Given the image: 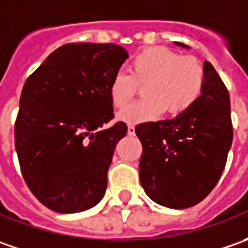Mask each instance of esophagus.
Wrapping results in <instances>:
<instances>
[{
  "label": "esophagus",
  "mask_w": 248,
  "mask_h": 248,
  "mask_svg": "<svg viewBox=\"0 0 248 248\" xmlns=\"http://www.w3.org/2000/svg\"><path fill=\"white\" fill-rule=\"evenodd\" d=\"M134 133H136L134 126H133V124H129V126H127V134H129V136H134Z\"/></svg>",
  "instance_id": "1"
}]
</instances>
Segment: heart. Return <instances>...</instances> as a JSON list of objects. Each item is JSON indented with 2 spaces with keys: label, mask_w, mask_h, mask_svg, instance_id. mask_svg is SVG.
Returning a JSON list of instances; mask_svg holds the SVG:
<instances>
[{
  "label": "heart",
  "mask_w": 248,
  "mask_h": 248,
  "mask_svg": "<svg viewBox=\"0 0 248 248\" xmlns=\"http://www.w3.org/2000/svg\"><path fill=\"white\" fill-rule=\"evenodd\" d=\"M139 86L142 96L122 109L118 118L129 124L148 122L160 116L186 112L201 97L204 86V71L198 59L181 56L165 46L141 50L129 64V74L118 71L108 82V97L115 108L124 107Z\"/></svg>",
  "instance_id": "obj_1"
}]
</instances>
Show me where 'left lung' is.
<instances>
[{"label": "left lung", "instance_id": "8db88e82", "mask_svg": "<svg viewBox=\"0 0 248 248\" xmlns=\"http://www.w3.org/2000/svg\"><path fill=\"white\" fill-rule=\"evenodd\" d=\"M203 71L201 97L186 112L136 126L142 145L141 186L169 209H188L203 201L222 174L232 145L228 89L210 62H204Z\"/></svg>", "mask_w": 248, "mask_h": 248}]
</instances>
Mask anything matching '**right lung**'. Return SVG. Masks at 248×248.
<instances>
[{
  "label": "right lung",
  "mask_w": 248,
  "mask_h": 248,
  "mask_svg": "<svg viewBox=\"0 0 248 248\" xmlns=\"http://www.w3.org/2000/svg\"><path fill=\"white\" fill-rule=\"evenodd\" d=\"M129 57L114 44H65L27 78L15 124L23 178L47 209L71 214L96 206L127 126L116 122L108 82Z\"/></svg>",
  "instance_id": "obj_1"
}]
</instances>
